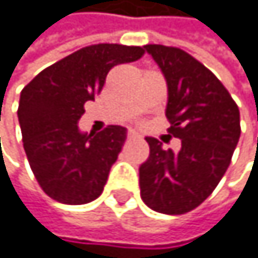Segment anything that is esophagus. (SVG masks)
Instances as JSON below:
<instances>
[{"label": "esophagus", "mask_w": 258, "mask_h": 258, "mask_svg": "<svg viewBox=\"0 0 258 258\" xmlns=\"http://www.w3.org/2000/svg\"><path fill=\"white\" fill-rule=\"evenodd\" d=\"M138 138H140V135L135 133V132H128V135H126V140L128 141H133V140H138Z\"/></svg>", "instance_id": "34e87169"}]
</instances>
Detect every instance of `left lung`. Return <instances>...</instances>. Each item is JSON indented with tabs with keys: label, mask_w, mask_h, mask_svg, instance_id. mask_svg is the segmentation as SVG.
<instances>
[{
	"label": "left lung",
	"mask_w": 258,
	"mask_h": 258,
	"mask_svg": "<svg viewBox=\"0 0 258 258\" xmlns=\"http://www.w3.org/2000/svg\"><path fill=\"white\" fill-rule=\"evenodd\" d=\"M168 86V135L181 149L164 151L146 138L149 159L140 167L141 199L149 209L181 215L204 202L230 167L239 141V109L210 70L180 48L146 44Z\"/></svg>",
	"instance_id": "1"
}]
</instances>
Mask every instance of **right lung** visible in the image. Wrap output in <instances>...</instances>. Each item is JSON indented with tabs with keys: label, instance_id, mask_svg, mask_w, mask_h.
<instances>
[{
	"label": "right lung",
	"instance_id": "right-lung-1",
	"mask_svg": "<svg viewBox=\"0 0 258 258\" xmlns=\"http://www.w3.org/2000/svg\"><path fill=\"white\" fill-rule=\"evenodd\" d=\"M143 54L141 46L91 44L41 70L20 93L17 115L24 149L51 199L82 206L101 196L126 130L109 125L98 135H86L77 123L85 102L101 93L109 70Z\"/></svg>",
	"mask_w": 258,
	"mask_h": 258
}]
</instances>
